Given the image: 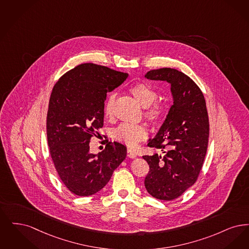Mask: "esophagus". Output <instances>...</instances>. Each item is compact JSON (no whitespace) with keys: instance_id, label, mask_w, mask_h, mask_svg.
I'll return each instance as SVG.
<instances>
[{"instance_id":"esophagus-1","label":"esophagus","mask_w":249,"mask_h":249,"mask_svg":"<svg viewBox=\"0 0 249 249\" xmlns=\"http://www.w3.org/2000/svg\"><path fill=\"white\" fill-rule=\"evenodd\" d=\"M126 153H127V156H128L129 158H136V157H137L136 152H134L133 150H131V149H127Z\"/></svg>"}]
</instances>
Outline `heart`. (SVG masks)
<instances>
[{
    "instance_id": "obj_1",
    "label": "heart",
    "mask_w": 249,
    "mask_h": 249,
    "mask_svg": "<svg viewBox=\"0 0 249 249\" xmlns=\"http://www.w3.org/2000/svg\"><path fill=\"white\" fill-rule=\"evenodd\" d=\"M129 91L141 106L145 107L144 116L152 124L160 125L166 120L169 113V104L165 99L158 98L159 93L156 88L146 83H137L130 87ZM115 99L116 95L111 94L106 101L104 112L108 119L114 116ZM147 134L145 125L127 123L121 124L112 131V137L115 140L130 147H134L140 141L145 140Z\"/></svg>"
}]
</instances>
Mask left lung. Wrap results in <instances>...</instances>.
Masks as SVG:
<instances>
[{
    "mask_svg": "<svg viewBox=\"0 0 249 249\" xmlns=\"http://www.w3.org/2000/svg\"><path fill=\"white\" fill-rule=\"evenodd\" d=\"M146 78L171 85L174 104L158 134L148 143L163 156L144 155L150 171L144 184L156 199L172 201L196 182L206 157L209 120L203 92L188 75L171 68L152 70Z\"/></svg>",
    "mask_w": 249,
    "mask_h": 249,
    "instance_id": "1",
    "label": "left lung"
}]
</instances>
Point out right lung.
Here are the masks:
<instances>
[{
    "instance_id": "add662e5",
    "label": "right lung",
    "mask_w": 249,
    "mask_h": 249,
    "mask_svg": "<svg viewBox=\"0 0 249 249\" xmlns=\"http://www.w3.org/2000/svg\"><path fill=\"white\" fill-rule=\"evenodd\" d=\"M127 76L84 63L67 71L53 87L46 117L49 152L60 180L73 195L99 192L126 157V148L119 142H107L98 154L89 152V142L103 126L107 93Z\"/></svg>"
}]
</instances>
